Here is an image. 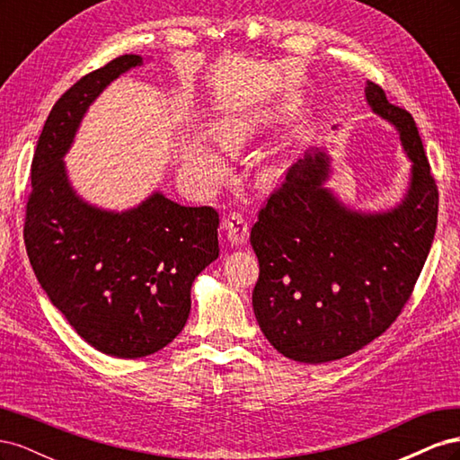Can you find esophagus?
I'll return each instance as SVG.
<instances>
[{
	"label": "esophagus",
	"mask_w": 460,
	"mask_h": 460,
	"mask_svg": "<svg viewBox=\"0 0 460 460\" xmlns=\"http://www.w3.org/2000/svg\"><path fill=\"white\" fill-rule=\"evenodd\" d=\"M222 228L226 230V238H228V242L232 245L240 247V245L247 243V240H249V225H247V220L240 213L228 215V218L222 222Z\"/></svg>",
	"instance_id": "34e87169"
}]
</instances>
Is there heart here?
<instances>
[{"mask_svg":"<svg viewBox=\"0 0 460 460\" xmlns=\"http://www.w3.org/2000/svg\"><path fill=\"white\" fill-rule=\"evenodd\" d=\"M243 136H245V127L240 122H225L217 128V142L222 147L240 146L243 142ZM182 161H184L186 172L205 186L218 182L222 171H225V166H222V161L218 159L217 153L199 140H193L186 147Z\"/></svg>","mask_w":460,"mask_h":460,"instance_id":"b5f03b06","label":"heart"}]
</instances>
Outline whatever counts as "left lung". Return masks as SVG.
Here are the masks:
<instances>
[{"label":"left lung","instance_id":"obj_1","mask_svg":"<svg viewBox=\"0 0 460 460\" xmlns=\"http://www.w3.org/2000/svg\"><path fill=\"white\" fill-rule=\"evenodd\" d=\"M372 113L394 124L411 159L402 199L357 211L326 188L332 161L313 147L286 174L252 228L259 259L253 311L278 353L320 365L363 349L409 301L438 226V186L414 119L367 82ZM338 128V127H333Z\"/></svg>","mask_w":460,"mask_h":460}]
</instances>
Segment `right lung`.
Instances as JSON below:
<instances>
[{
  "instance_id": "1",
  "label": "right lung",
  "mask_w": 460,
  "mask_h": 460,
  "mask_svg": "<svg viewBox=\"0 0 460 460\" xmlns=\"http://www.w3.org/2000/svg\"><path fill=\"white\" fill-rule=\"evenodd\" d=\"M142 55H122L68 88L40 134L26 203L24 245L55 309L78 336L111 357L157 353L182 328L191 284L218 257V215L161 191L124 211L80 198L65 155L100 93Z\"/></svg>"
}]
</instances>
